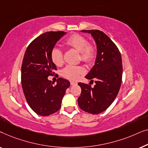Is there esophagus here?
Masks as SVG:
<instances>
[{"label":"esophagus","instance_id":"34e87169","mask_svg":"<svg viewBox=\"0 0 148 148\" xmlns=\"http://www.w3.org/2000/svg\"><path fill=\"white\" fill-rule=\"evenodd\" d=\"M70 84H71V86H74V85L77 84V83L75 82H73V81H71Z\"/></svg>","mask_w":148,"mask_h":148}]
</instances>
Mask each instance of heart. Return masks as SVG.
Listing matches in <instances>:
<instances>
[{
  "instance_id": "1",
  "label": "heart",
  "mask_w": 148,
  "mask_h": 148,
  "mask_svg": "<svg viewBox=\"0 0 148 148\" xmlns=\"http://www.w3.org/2000/svg\"><path fill=\"white\" fill-rule=\"evenodd\" d=\"M64 44L68 47L79 51V58L82 62L90 64L94 61L96 56V47L92 42H88L85 36L77 34H72L66 40ZM50 58L56 66H61L63 63V53L61 50L55 47L50 52ZM84 73V70L82 66L67 65L62 70L61 75L68 79L76 80Z\"/></svg>"
}]
</instances>
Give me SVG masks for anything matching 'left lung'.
Segmentation results:
<instances>
[{
  "label": "left lung",
  "instance_id": "8db88e82",
  "mask_svg": "<svg viewBox=\"0 0 148 148\" xmlns=\"http://www.w3.org/2000/svg\"><path fill=\"white\" fill-rule=\"evenodd\" d=\"M92 34L97 44V57L94 66L86 76L94 82L91 85L79 83L82 92L78 105L85 112L97 114L106 110L113 102L120 90L123 75L122 58L112 40L98 29L82 30Z\"/></svg>",
  "mask_w": 148,
  "mask_h": 148
}]
</instances>
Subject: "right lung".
<instances>
[{"instance_id":"obj_1","label":"right lung","mask_w":148,"mask_h":148,"mask_svg":"<svg viewBox=\"0 0 148 148\" xmlns=\"http://www.w3.org/2000/svg\"><path fill=\"white\" fill-rule=\"evenodd\" d=\"M66 33L48 32L35 38L27 46L21 65V86L32 110L40 116H48L61 107L62 99L70 82L58 77L56 84L48 79L57 70L50 58L56 42ZM56 75H58L57 74Z\"/></svg>"}]
</instances>
